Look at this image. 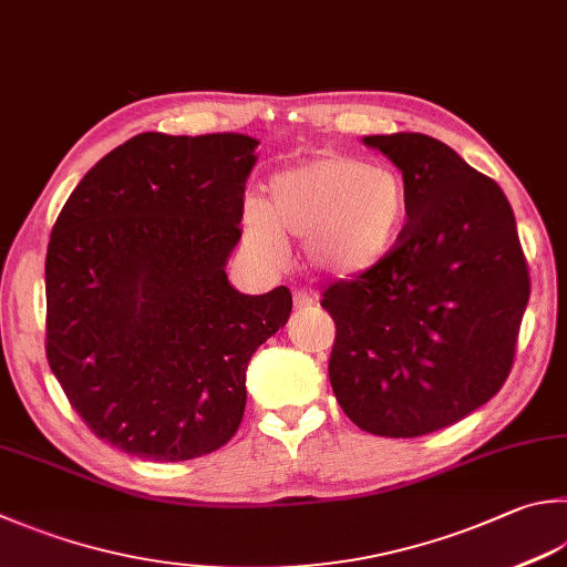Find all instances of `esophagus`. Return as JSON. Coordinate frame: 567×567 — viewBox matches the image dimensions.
<instances>
[{
	"instance_id": "34e87169",
	"label": "esophagus",
	"mask_w": 567,
	"mask_h": 567,
	"mask_svg": "<svg viewBox=\"0 0 567 567\" xmlns=\"http://www.w3.org/2000/svg\"><path fill=\"white\" fill-rule=\"evenodd\" d=\"M316 303V296L311 293V291H296L293 293V308L296 311H308V308H311Z\"/></svg>"
}]
</instances>
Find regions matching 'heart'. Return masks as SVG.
<instances>
[{
	"label": "heart",
	"instance_id": "obj_1",
	"mask_svg": "<svg viewBox=\"0 0 567 567\" xmlns=\"http://www.w3.org/2000/svg\"><path fill=\"white\" fill-rule=\"evenodd\" d=\"M408 219V185L394 169L320 155L269 179L266 199L244 209V237L266 259H281L286 239L306 241L320 271L360 276L398 249Z\"/></svg>",
	"mask_w": 567,
	"mask_h": 567
}]
</instances>
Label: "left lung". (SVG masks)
Instances as JSON below:
<instances>
[{
    "instance_id": "left-lung-1",
    "label": "left lung",
    "mask_w": 567,
    "mask_h": 567,
    "mask_svg": "<svg viewBox=\"0 0 567 567\" xmlns=\"http://www.w3.org/2000/svg\"><path fill=\"white\" fill-rule=\"evenodd\" d=\"M402 169L410 219L375 269L328 286V375L378 436L432 434L504 388L530 296L516 217L494 179L422 133L368 135Z\"/></svg>"
}]
</instances>
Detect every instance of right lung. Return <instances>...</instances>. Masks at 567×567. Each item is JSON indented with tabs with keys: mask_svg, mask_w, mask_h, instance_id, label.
Masks as SVG:
<instances>
[{
	"mask_svg": "<svg viewBox=\"0 0 567 567\" xmlns=\"http://www.w3.org/2000/svg\"><path fill=\"white\" fill-rule=\"evenodd\" d=\"M249 135L141 133L91 167L47 251V360L85 426L125 454L185 462L237 434L247 365L291 291L231 288Z\"/></svg>",
	"mask_w": 567,
	"mask_h": 567,
	"instance_id": "add662e5",
	"label": "right lung"
}]
</instances>
